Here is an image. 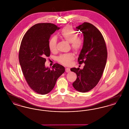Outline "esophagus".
Instances as JSON below:
<instances>
[{"instance_id": "obj_1", "label": "esophagus", "mask_w": 129, "mask_h": 129, "mask_svg": "<svg viewBox=\"0 0 129 129\" xmlns=\"http://www.w3.org/2000/svg\"><path fill=\"white\" fill-rule=\"evenodd\" d=\"M65 71L66 73H69L70 72V69L68 68H66L65 69Z\"/></svg>"}]
</instances>
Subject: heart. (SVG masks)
I'll use <instances>...</instances> for the list:
<instances>
[{
  "instance_id": "b5f03b06",
  "label": "heart",
  "mask_w": 129,
  "mask_h": 129,
  "mask_svg": "<svg viewBox=\"0 0 129 129\" xmlns=\"http://www.w3.org/2000/svg\"><path fill=\"white\" fill-rule=\"evenodd\" d=\"M59 36L69 42L72 47L75 50H78L82 47L83 40L81 37L78 36L77 33L74 28L67 26L64 27L59 33ZM57 40L55 37H52L48 42V47L51 52H55L56 50ZM74 58V55L70 53L60 55L58 57V60L62 64L68 65L71 64L72 60Z\"/></svg>"
}]
</instances>
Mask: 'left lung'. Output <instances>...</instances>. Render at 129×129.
I'll return each instance as SVG.
<instances>
[{
    "label": "left lung",
    "instance_id": "1",
    "mask_svg": "<svg viewBox=\"0 0 129 129\" xmlns=\"http://www.w3.org/2000/svg\"><path fill=\"white\" fill-rule=\"evenodd\" d=\"M76 28L84 35L83 48L78 61L79 64L84 63L85 65L83 69L73 68L71 71L77 75L73 84L74 88L84 93L98 84L106 65L107 51L104 37L94 25L85 22Z\"/></svg>",
    "mask_w": 129,
    "mask_h": 129
}]
</instances>
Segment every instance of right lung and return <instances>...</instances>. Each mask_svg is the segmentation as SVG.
I'll list each match as a JSON object with an SVG mask.
<instances>
[{
    "label": "right lung",
    "mask_w": 129,
    "mask_h": 129,
    "mask_svg": "<svg viewBox=\"0 0 129 129\" xmlns=\"http://www.w3.org/2000/svg\"><path fill=\"white\" fill-rule=\"evenodd\" d=\"M59 29L51 23L37 24L26 32L21 43L19 60L22 72L31 88L41 95L50 92L65 72V68L58 63L52 69L45 66V57L50 55V37Z\"/></svg>",
    "instance_id": "obj_1"
}]
</instances>
